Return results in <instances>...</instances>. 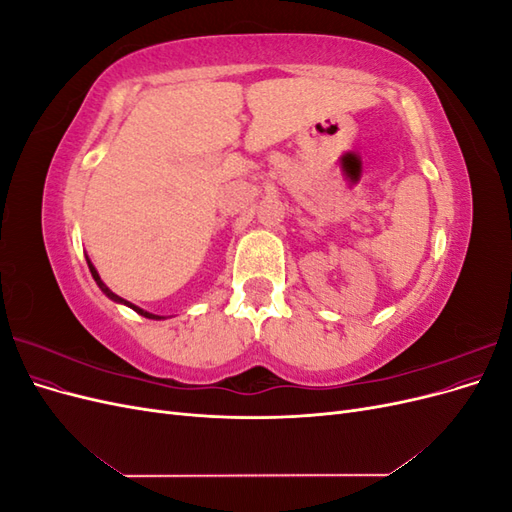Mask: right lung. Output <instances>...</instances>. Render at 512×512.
<instances>
[{"label":"right lung","instance_id":"right-lung-1","mask_svg":"<svg viewBox=\"0 0 512 512\" xmlns=\"http://www.w3.org/2000/svg\"><path fill=\"white\" fill-rule=\"evenodd\" d=\"M87 258V256H85ZM87 267H89V271H91V277H94V280H96V284H98V288L106 294V297L108 299H111V301H115V303H121V305H128L130 309H134V312L136 314H141V316H145V318H151V320H164L166 316H158V314H151V312H145V309H141V307H138V305H134V303H130V301H126V299H121L119 297V294H115L111 288H108L104 282H102V277L98 275V271H96V267L94 265H91V260L87 258Z\"/></svg>","mask_w":512,"mask_h":512}]
</instances>
